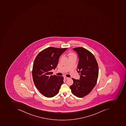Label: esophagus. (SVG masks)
Returning a JSON list of instances; mask_svg holds the SVG:
<instances>
[{
    "mask_svg": "<svg viewBox=\"0 0 126 126\" xmlns=\"http://www.w3.org/2000/svg\"><path fill=\"white\" fill-rule=\"evenodd\" d=\"M68 78H69L67 77H65V76L64 77V79H67Z\"/></svg>",
    "mask_w": 126,
    "mask_h": 126,
    "instance_id": "esophagus-1",
    "label": "esophagus"
}]
</instances>
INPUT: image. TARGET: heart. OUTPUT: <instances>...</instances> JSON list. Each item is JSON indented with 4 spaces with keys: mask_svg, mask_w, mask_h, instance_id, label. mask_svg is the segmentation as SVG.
Listing matches in <instances>:
<instances>
[{
    "mask_svg": "<svg viewBox=\"0 0 126 126\" xmlns=\"http://www.w3.org/2000/svg\"><path fill=\"white\" fill-rule=\"evenodd\" d=\"M67 55L69 57V59L72 58V57H76V55L74 53L72 52L69 53Z\"/></svg>",
    "mask_w": 126,
    "mask_h": 126,
    "instance_id": "b5f03b06",
    "label": "heart"
}]
</instances>
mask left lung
<instances>
[{
    "instance_id": "8db88e82",
    "label": "left lung",
    "mask_w": 126,
    "mask_h": 126,
    "mask_svg": "<svg viewBox=\"0 0 126 126\" xmlns=\"http://www.w3.org/2000/svg\"><path fill=\"white\" fill-rule=\"evenodd\" d=\"M77 52L79 62L77 71L79 80L72 78L73 85L70 86L72 93L78 97H83L90 93L96 85L98 75V66L94 55L83 47L73 48Z\"/></svg>"
}]
</instances>
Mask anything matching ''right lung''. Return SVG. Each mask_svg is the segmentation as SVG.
<instances>
[{
    "label": "right lung",
    "mask_w": 126,
    "mask_h": 126,
    "mask_svg": "<svg viewBox=\"0 0 126 126\" xmlns=\"http://www.w3.org/2000/svg\"><path fill=\"white\" fill-rule=\"evenodd\" d=\"M67 49L48 47L40 51L34 60L32 73L33 81L40 93L47 97L57 95L63 83V77L52 75L51 70L55 69L60 56Z\"/></svg>",
    "instance_id": "obj_1"
}]
</instances>
